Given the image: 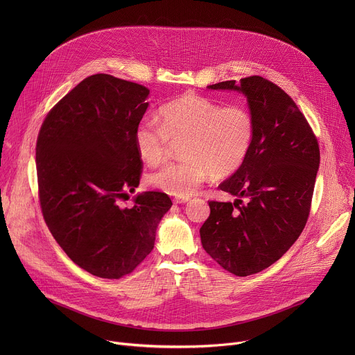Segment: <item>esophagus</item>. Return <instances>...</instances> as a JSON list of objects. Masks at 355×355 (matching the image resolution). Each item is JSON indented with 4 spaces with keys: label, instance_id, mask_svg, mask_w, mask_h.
<instances>
[{
    "label": "esophagus",
    "instance_id": "esophagus-1",
    "mask_svg": "<svg viewBox=\"0 0 355 355\" xmlns=\"http://www.w3.org/2000/svg\"><path fill=\"white\" fill-rule=\"evenodd\" d=\"M189 198H174V204H187Z\"/></svg>",
    "mask_w": 355,
    "mask_h": 355
}]
</instances>
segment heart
<instances>
[{
	"label": "heart",
	"instance_id": "1",
	"mask_svg": "<svg viewBox=\"0 0 355 355\" xmlns=\"http://www.w3.org/2000/svg\"><path fill=\"white\" fill-rule=\"evenodd\" d=\"M162 125L143 119L135 129L139 157L159 164L168 155L170 140H181V160L148 174L147 182L170 195L188 198L209 175L225 178L244 163L252 137L254 119L240 105L223 107L216 101L182 95L160 110Z\"/></svg>",
	"mask_w": 355,
	"mask_h": 355
}]
</instances>
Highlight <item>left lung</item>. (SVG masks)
<instances>
[{"mask_svg": "<svg viewBox=\"0 0 355 355\" xmlns=\"http://www.w3.org/2000/svg\"><path fill=\"white\" fill-rule=\"evenodd\" d=\"M208 88L243 94L254 119L243 166L219 185L237 199L211 200V215L199 230L202 245L219 266L247 277L279 260L305 227L319 144L292 98L274 83L252 76Z\"/></svg>", "mask_w": 355, "mask_h": 355, "instance_id": "obj_1", "label": "left lung"}]
</instances>
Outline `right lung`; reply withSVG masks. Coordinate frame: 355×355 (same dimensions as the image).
Returning a JSON list of instances; mask_svg holds the SVG:
<instances>
[{"label":"right lung","instance_id":"right-lung-1","mask_svg":"<svg viewBox=\"0 0 355 355\" xmlns=\"http://www.w3.org/2000/svg\"><path fill=\"white\" fill-rule=\"evenodd\" d=\"M150 89L110 74L76 85L42 123L36 143L39 199L44 222L70 260L87 272L118 279L155 247L173 202L146 191L132 208L119 200L137 188L141 160L135 129Z\"/></svg>","mask_w":355,"mask_h":355}]
</instances>
